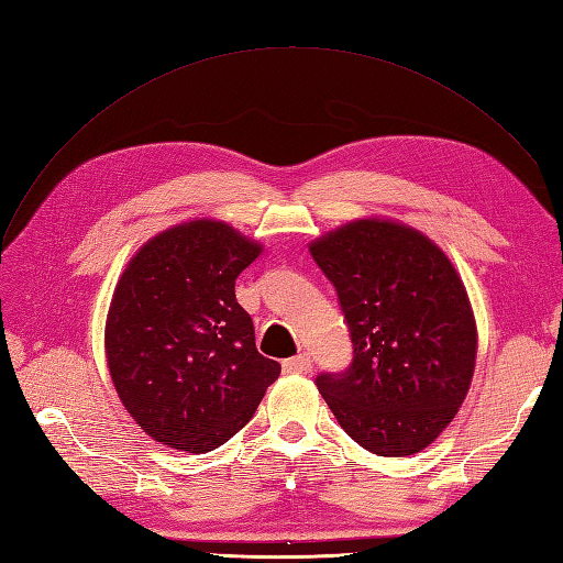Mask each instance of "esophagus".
Segmentation results:
<instances>
[{"label": "esophagus", "mask_w": 563, "mask_h": 563, "mask_svg": "<svg viewBox=\"0 0 563 563\" xmlns=\"http://www.w3.org/2000/svg\"><path fill=\"white\" fill-rule=\"evenodd\" d=\"M282 369L286 374H298V376H306L312 372V360L308 355H296V357H288L282 362Z\"/></svg>", "instance_id": "esophagus-1"}]
</instances>
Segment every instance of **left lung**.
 Instances as JSON below:
<instances>
[{
    "mask_svg": "<svg viewBox=\"0 0 563 563\" xmlns=\"http://www.w3.org/2000/svg\"><path fill=\"white\" fill-rule=\"evenodd\" d=\"M336 288L353 362L317 388L357 445L378 457L421 452L466 398L476 322L466 288L431 239L390 220H357L310 244Z\"/></svg>",
    "mask_w": 563,
    "mask_h": 563,
    "instance_id": "1",
    "label": "left lung"
}]
</instances>
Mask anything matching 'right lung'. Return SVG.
<instances>
[{"instance_id":"1","label":"right lung","mask_w":563,"mask_h":563,"mask_svg":"<svg viewBox=\"0 0 563 563\" xmlns=\"http://www.w3.org/2000/svg\"><path fill=\"white\" fill-rule=\"evenodd\" d=\"M261 244L218 220H194L144 244L106 319V360L132 419L158 443L210 452L241 431L277 382L255 347L234 282Z\"/></svg>"}]
</instances>
